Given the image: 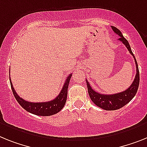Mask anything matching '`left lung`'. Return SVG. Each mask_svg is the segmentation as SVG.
Instances as JSON below:
<instances>
[{"label": "left lung", "instance_id": "8db88e82", "mask_svg": "<svg viewBox=\"0 0 147 147\" xmlns=\"http://www.w3.org/2000/svg\"><path fill=\"white\" fill-rule=\"evenodd\" d=\"M111 28L115 34H117L120 36L119 40L121 41L125 45V47L128 49L131 55H132L133 57H134V62L136 64L137 73L135 78H134V81H133L131 85L129 88L121 92L111 95L98 93V92L92 90V87L90 85L88 81L86 80L89 96L90 97L91 100L92 101V102L96 105L102 108V109L106 110V111H114V110L119 109V108H123V106H125L126 104H128L134 98V96L136 95L137 91H138V89L139 87V83H140V74H139L138 66V63H137L136 59H135L132 51H131L129 42L127 41V39L123 36L121 31L119 29L113 27V26H111Z\"/></svg>", "mask_w": 147, "mask_h": 147}]
</instances>
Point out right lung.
<instances>
[{"instance_id": "1", "label": "right lung", "mask_w": 147, "mask_h": 147, "mask_svg": "<svg viewBox=\"0 0 147 147\" xmlns=\"http://www.w3.org/2000/svg\"><path fill=\"white\" fill-rule=\"evenodd\" d=\"M71 77V74H70L65 81L63 87L60 92L55 99L49 101V102H36V103L28 102L22 98H20L13 88V84L11 82L10 78H9V81H10L11 88H12L15 98L22 108L26 110L27 111L33 113V114H35V115L48 117V116H51L55 114V113H57L63 109V108L65 105L66 98H67L68 87H69V84Z\"/></svg>"}]
</instances>
